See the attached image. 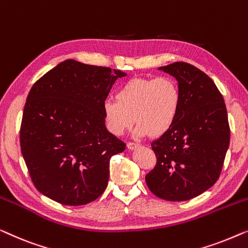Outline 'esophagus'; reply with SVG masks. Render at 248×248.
<instances>
[{
	"mask_svg": "<svg viewBox=\"0 0 248 248\" xmlns=\"http://www.w3.org/2000/svg\"><path fill=\"white\" fill-rule=\"evenodd\" d=\"M137 146H138V144H136V142H132V141H129L127 144V147L129 149H134V148L137 147Z\"/></svg>",
	"mask_w": 248,
	"mask_h": 248,
	"instance_id": "1",
	"label": "esophagus"
}]
</instances>
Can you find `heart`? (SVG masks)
<instances>
[{
  "label": "heart",
  "instance_id": "obj_1",
  "mask_svg": "<svg viewBox=\"0 0 248 248\" xmlns=\"http://www.w3.org/2000/svg\"><path fill=\"white\" fill-rule=\"evenodd\" d=\"M116 97L103 104L107 127L116 136L123 135L134 121L137 136L163 135L175 123L181 104L179 84L167 76L130 79Z\"/></svg>",
  "mask_w": 248,
  "mask_h": 248
}]
</instances>
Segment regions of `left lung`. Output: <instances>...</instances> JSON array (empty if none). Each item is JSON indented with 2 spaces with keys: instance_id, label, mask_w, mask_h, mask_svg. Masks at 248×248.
<instances>
[{
  "instance_id": "obj_1",
  "label": "left lung",
  "mask_w": 248,
  "mask_h": 248,
  "mask_svg": "<svg viewBox=\"0 0 248 248\" xmlns=\"http://www.w3.org/2000/svg\"><path fill=\"white\" fill-rule=\"evenodd\" d=\"M179 82L175 123L152 141L156 165L146 174L149 190L163 200L186 201L217 182L229 147L226 104L214 81L183 62L159 67Z\"/></svg>"
}]
</instances>
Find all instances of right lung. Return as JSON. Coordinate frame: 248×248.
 Wrapping results in <instances>:
<instances>
[{
    "instance_id": "obj_1",
    "label": "right lung",
    "mask_w": 248,
    "mask_h": 248,
    "mask_svg": "<svg viewBox=\"0 0 248 248\" xmlns=\"http://www.w3.org/2000/svg\"><path fill=\"white\" fill-rule=\"evenodd\" d=\"M125 73L67 59L28 94L20 127L21 153L33 186L66 205L96 200L109 180L111 156L125 142L107 130L103 104Z\"/></svg>"
}]
</instances>
